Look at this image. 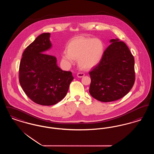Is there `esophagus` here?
I'll list each match as a JSON object with an SVG mask.
<instances>
[{"instance_id": "obj_1", "label": "esophagus", "mask_w": 154, "mask_h": 154, "mask_svg": "<svg viewBox=\"0 0 154 154\" xmlns=\"http://www.w3.org/2000/svg\"><path fill=\"white\" fill-rule=\"evenodd\" d=\"M77 75L78 77L81 78V77H83L85 75V74L84 73H82V72H80V73H77Z\"/></svg>"}]
</instances>
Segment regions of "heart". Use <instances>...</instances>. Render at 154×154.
<instances>
[{"instance_id": "obj_1", "label": "heart", "mask_w": 154, "mask_h": 154, "mask_svg": "<svg viewBox=\"0 0 154 154\" xmlns=\"http://www.w3.org/2000/svg\"><path fill=\"white\" fill-rule=\"evenodd\" d=\"M67 51L62 53V60L67 65L77 59L78 65L84 70L96 66L103 54V45L97 38L79 37L72 39L66 45Z\"/></svg>"}]
</instances>
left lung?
Segmentation results:
<instances>
[{"mask_svg": "<svg viewBox=\"0 0 154 154\" xmlns=\"http://www.w3.org/2000/svg\"><path fill=\"white\" fill-rule=\"evenodd\" d=\"M99 64L89 72L91 95L103 102L118 100L132 89L135 81L134 59L119 39H111Z\"/></svg>", "mask_w": 154, "mask_h": 154, "instance_id": "obj_1", "label": "left lung"}]
</instances>
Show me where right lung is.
Wrapping results in <instances>:
<instances>
[{
	"label": "right lung",
	"mask_w": 154,
	"mask_h": 154,
	"mask_svg": "<svg viewBox=\"0 0 154 154\" xmlns=\"http://www.w3.org/2000/svg\"><path fill=\"white\" fill-rule=\"evenodd\" d=\"M50 37V33H42L26 48L19 69L24 92L33 102L43 106L62 100L74 79L71 72L59 67L55 57L47 54L51 47Z\"/></svg>",
	"instance_id": "obj_1"
}]
</instances>
